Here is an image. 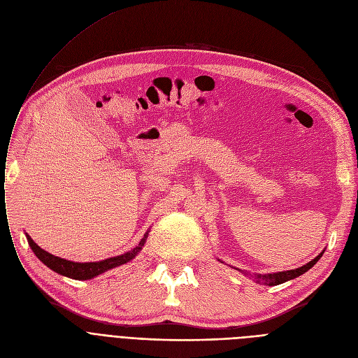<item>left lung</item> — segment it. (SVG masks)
<instances>
[{
	"label": "left lung",
	"mask_w": 358,
	"mask_h": 358,
	"mask_svg": "<svg viewBox=\"0 0 358 358\" xmlns=\"http://www.w3.org/2000/svg\"><path fill=\"white\" fill-rule=\"evenodd\" d=\"M324 251L321 255H318L317 257H315L313 260H310L309 263L303 264L302 267H298V268H293V270H286V271H278V273H268V275H255L256 278V282L259 283H263L266 286H276V285H280V283H285L287 280H292L295 278H299L301 275H303V273H306L310 267H313V264H317V262L322 257ZM240 270V268H237ZM243 273V270H240ZM248 275V273H247Z\"/></svg>",
	"instance_id": "1"
}]
</instances>
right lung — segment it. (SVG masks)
Masks as SVG:
<instances>
[{"mask_svg": "<svg viewBox=\"0 0 358 358\" xmlns=\"http://www.w3.org/2000/svg\"><path fill=\"white\" fill-rule=\"evenodd\" d=\"M147 236H149V231L144 234V237L141 238V241L138 243L137 247H134L133 250L127 251V253H124L121 256H115V257H110V259H105V260H101V262H91V263H78V262H71V260H65V259H60L57 256H53L50 253H48V251H45L43 248H40L29 234H26L27 237V241L33 250V253L36 255V257L46 264L49 268H52L53 271L59 273V275L62 276H66V278H71V279H75V280H88V279H92L98 275H101V273L107 271L110 268H114L117 266H121V264H125L127 262L133 260L138 253L140 250L143 248L145 240H147Z\"/></svg>", "mask_w": 358, "mask_h": 358, "instance_id": "1", "label": "right lung"}]
</instances>
